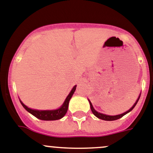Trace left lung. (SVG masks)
Listing matches in <instances>:
<instances>
[{
  "label": "left lung",
  "mask_w": 153,
  "mask_h": 153,
  "mask_svg": "<svg viewBox=\"0 0 153 153\" xmlns=\"http://www.w3.org/2000/svg\"><path fill=\"white\" fill-rule=\"evenodd\" d=\"M140 96H141V95H139L138 98L137 99L136 102L134 104V105L132 106V108H130L129 110L126 111V112H125L124 113L121 114V115H104V114H102V113H100V112H98L96 110H95V109H94L93 106H92V103L90 102V101H89V104H90V108H91V110H92V113H93L94 115L97 117V118H100V119H101V120H104V121H115V120H118V119H119V118H122V117L124 116V115H126V113H128V112H129L130 111H132V109H133V108L135 107V105L137 104V103H138V100H139V98H140Z\"/></svg>",
  "instance_id": "8db88e82"
}]
</instances>
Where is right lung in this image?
<instances>
[{"label": "right lung", "instance_id": "right-lung-1", "mask_svg": "<svg viewBox=\"0 0 153 153\" xmlns=\"http://www.w3.org/2000/svg\"><path fill=\"white\" fill-rule=\"evenodd\" d=\"M75 89H76V86L72 88V89L68 95L63 105L59 109H55V110H35V109H32L30 108L27 107L26 105H24L21 101H21V104H22V106H24L26 110L28 111L29 113L33 115L34 116L36 117L38 119L44 120V121H55V120L61 119L66 115L68 109V106H69V100L71 99L72 95L75 92Z\"/></svg>", "mask_w": 153, "mask_h": 153}]
</instances>
